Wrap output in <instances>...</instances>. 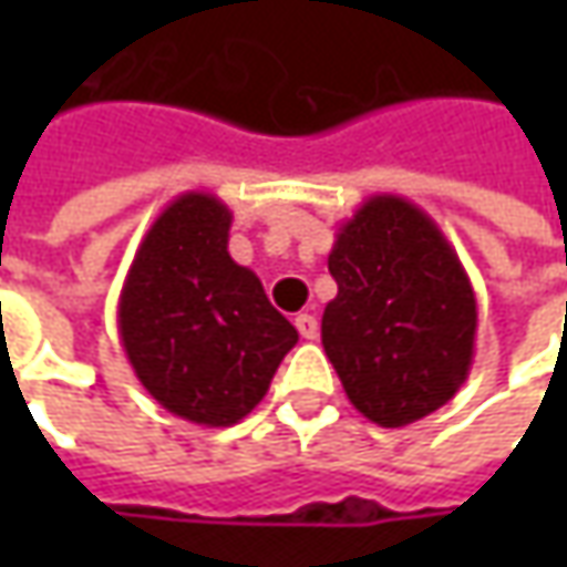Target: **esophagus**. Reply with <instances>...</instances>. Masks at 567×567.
<instances>
[{
    "mask_svg": "<svg viewBox=\"0 0 567 567\" xmlns=\"http://www.w3.org/2000/svg\"><path fill=\"white\" fill-rule=\"evenodd\" d=\"M296 331H299V334H302L306 340H316L318 338V318L309 316V312L296 316Z\"/></svg>",
    "mask_w": 567,
    "mask_h": 567,
    "instance_id": "34e87169",
    "label": "esophagus"
}]
</instances>
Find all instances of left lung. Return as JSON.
I'll list each match as a JSON object with an SVG mask.
<instances>
[{"mask_svg":"<svg viewBox=\"0 0 567 567\" xmlns=\"http://www.w3.org/2000/svg\"><path fill=\"white\" fill-rule=\"evenodd\" d=\"M321 343L350 403L398 429L445 406L473 365L476 296L445 233L401 195H372L340 224Z\"/></svg>","mask_w":567,"mask_h":567,"instance_id":"left-lung-1","label":"left lung"}]
</instances>
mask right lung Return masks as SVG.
<instances>
[{
    "instance_id": "1",
    "label": "right lung",
    "mask_w": 567,
    "mask_h": 567,
    "mask_svg": "<svg viewBox=\"0 0 567 567\" xmlns=\"http://www.w3.org/2000/svg\"><path fill=\"white\" fill-rule=\"evenodd\" d=\"M229 207L207 192L173 198L122 284L120 338L144 391L198 425H233L261 403L296 328L255 271L229 258Z\"/></svg>"
}]
</instances>
